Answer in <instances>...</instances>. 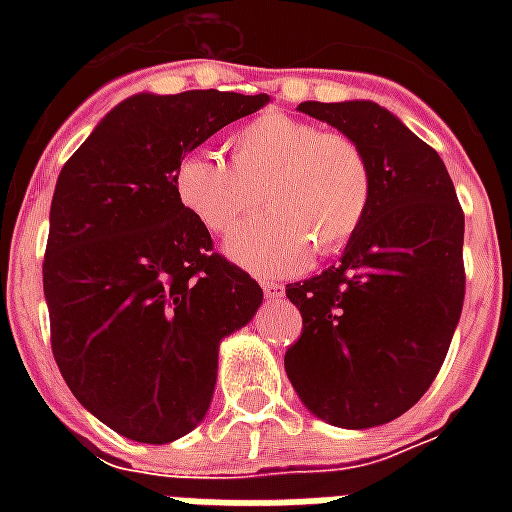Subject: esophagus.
Masks as SVG:
<instances>
[{
    "mask_svg": "<svg viewBox=\"0 0 512 512\" xmlns=\"http://www.w3.org/2000/svg\"><path fill=\"white\" fill-rule=\"evenodd\" d=\"M263 296H266V301H282L285 299V285H279V282H263Z\"/></svg>",
    "mask_w": 512,
    "mask_h": 512,
    "instance_id": "34e87169",
    "label": "esophagus"
}]
</instances>
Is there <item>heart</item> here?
Instances as JSON below:
<instances>
[{
  "label": "heart",
  "mask_w": 512,
  "mask_h": 512,
  "mask_svg": "<svg viewBox=\"0 0 512 512\" xmlns=\"http://www.w3.org/2000/svg\"><path fill=\"white\" fill-rule=\"evenodd\" d=\"M230 161L191 150L175 169V194L211 233L237 227L259 200L271 212L235 230L224 252L260 277L293 274L340 252L362 227L373 197L365 150L351 136L268 112L230 136Z\"/></svg>",
  "instance_id": "b5f03b06"
}]
</instances>
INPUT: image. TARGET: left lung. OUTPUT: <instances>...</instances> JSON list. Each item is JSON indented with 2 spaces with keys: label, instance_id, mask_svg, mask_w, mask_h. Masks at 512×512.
<instances>
[{
  "label": "left lung",
  "instance_id": "8db88e82",
  "mask_svg": "<svg viewBox=\"0 0 512 512\" xmlns=\"http://www.w3.org/2000/svg\"><path fill=\"white\" fill-rule=\"evenodd\" d=\"M299 112L329 123L365 150L373 197L337 266L293 282L304 318L285 373L334 428L392 422L428 392L463 310V211L450 172L389 109L373 101Z\"/></svg>",
  "mask_w": 512,
  "mask_h": 512
}]
</instances>
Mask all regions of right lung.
<instances>
[{
	"label": "right lung",
	"mask_w": 512,
	"mask_h": 512,
	"mask_svg": "<svg viewBox=\"0 0 512 512\" xmlns=\"http://www.w3.org/2000/svg\"><path fill=\"white\" fill-rule=\"evenodd\" d=\"M268 95L136 93L62 167L43 293L51 351L73 397L106 428L167 444L211 408L219 345L263 290L213 252L175 194L178 161Z\"/></svg>",
	"instance_id": "obj_1"
}]
</instances>
